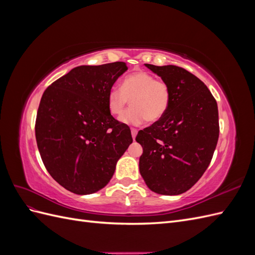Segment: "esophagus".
<instances>
[{"label": "esophagus", "mask_w": 255, "mask_h": 255, "mask_svg": "<svg viewBox=\"0 0 255 255\" xmlns=\"http://www.w3.org/2000/svg\"><path fill=\"white\" fill-rule=\"evenodd\" d=\"M130 133H132V137H133V139L135 140L136 135H137V129L136 128H130Z\"/></svg>", "instance_id": "obj_1"}]
</instances>
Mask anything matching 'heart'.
<instances>
[{
	"instance_id": "1",
	"label": "heart",
	"mask_w": 255,
	"mask_h": 255,
	"mask_svg": "<svg viewBox=\"0 0 255 255\" xmlns=\"http://www.w3.org/2000/svg\"><path fill=\"white\" fill-rule=\"evenodd\" d=\"M130 100L132 107L125 112L120 121L128 126H141L148 120L156 122L164 117L171 100L167 82L156 80L148 72H136L123 80L121 87L113 86L107 95V107L113 116H119Z\"/></svg>"
}]
</instances>
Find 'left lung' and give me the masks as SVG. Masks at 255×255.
<instances>
[{
  "instance_id": "left-lung-1",
  "label": "left lung",
  "mask_w": 255,
  "mask_h": 255,
  "mask_svg": "<svg viewBox=\"0 0 255 255\" xmlns=\"http://www.w3.org/2000/svg\"><path fill=\"white\" fill-rule=\"evenodd\" d=\"M171 90L164 117L138 132L142 146L139 171L152 191L180 195L200 180L219 137L218 106L206 85L177 66L144 64Z\"/></svg>"
}]
</instances>
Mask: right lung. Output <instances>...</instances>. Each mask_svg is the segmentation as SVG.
I'll return each mask as SVG.
<instances>
[{
	"instance_id": "1",
	"label": "right lung",
	"mask_w": 255,
	"mask_h": 255,
	"mask_svg": "<svg viewBox=\"0 0 255 255\" xmlns=\"http://www.w3.org/2000/svg\"><path fill=\"white\" fill-rule=\"evenodd\" d=\"M126 63L80 66L52 83L38 107L35 134L41 159L59 185L76 195L105 187L133 142L129 128L107 107Z\"/></svg>"
}]
</instances>
